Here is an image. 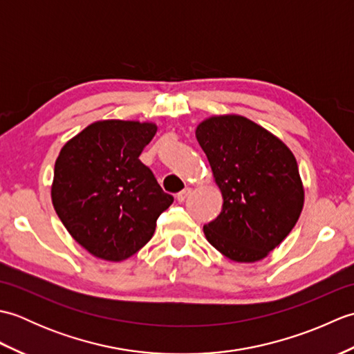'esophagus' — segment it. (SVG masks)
Returning a JSON list of instances; mask_svg holds the SVG:
<instances>
[{"mask_svg":"<svg viewBox=\"0 0 354 354\" xmlns=\"http://www.w3.org/2000/svg\"><path fill=\"white\" fill-rule=\"evenodd\" d=\"M192 194V189L190 187H187V189H184L183 192H179L178 194H176V199L179 201V202H184L187 198H189Z\"/></svg>","mask_w":354,"mask_h":354,"instance_id":"obj_1","label":"esophagus"}]
</instances>
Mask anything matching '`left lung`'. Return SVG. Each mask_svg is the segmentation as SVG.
Masks as SVG:
<instances>
[{
    "mask_svg": "<svg viewBox=\"0 0 354 354\" xmlns=\"http://www.w3.org/2000/svg\"><path fill=\"white\" fill-rule=\"evenodd\" d=\"M196 138L223 196L221 214L204 225L207 240L232 261L263 260L303 212L295 156L274 133L237 114L205 118Z\"/></svg>",
    "mask_w": 354,
    "mask_h": 354,
    "instance_id": "1",
    "label": "left lung"
}]
</instances>
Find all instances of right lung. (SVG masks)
<instances>
[{"label": "right lung", "instance_id": "add662e5", "mask_svg": "<svg viewBox=\"0 0 354 354\" xmlns=\"http://www.w3.org/2000/svg\"><path fill=\"white\" fill-rule=\"evenodd\" d=\"M158 126L100 120L64 145L55 164L51 201L76 242L106 261H122L152 239L173 196L164 193L141 155Z\"/></svg>", "mask_w": 354, "mask_h": 354}]
</instances>
